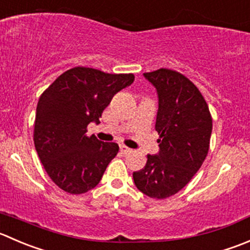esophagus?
<instances>
[{
    "label": "esophagus",
    "instance_id": "1",
    "mask_svg": "<svg viewBox=\"0 0 250 250\" xmlns=\"http://www.w3.org/2000/svg\"><path fill=\"white\" fill-rule=\"evenodd\" d=\"M120 150H121V152H122V154H129L130 151H132V150L129 149V147H127V146H125V145H121L120 146Z\"/></svg>",
    "mask_w": 250,
    "mask_h": 250
}]
</instances>
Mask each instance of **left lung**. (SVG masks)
I'll use <instances>...</instances> for the list:
<instances>
[{"label":"left lung","mask_w":250,"mask_h":250,"mask_svg":"<svg viewBox=\"0 0 250 250\" xmlns=\"http://www.w3.org/2000/svg\"><path fill=\"white\" fill-rule=\"evenodd\" d=\"M159 99L155 129L159 152L133 172L138 189L155 199L178 193L193 178L209 151L212 120L207 101L183 74L161 68L144 73Z\"/></svg>","instance_id":"left-lung-1"}]
</instances>
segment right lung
<instances>
[{
  "label": "right lung",
  "mask_w": 250,
  "mask_h": 250,
  "mask_svg": "<svg viewBox=\"0 0 250 250\" xmlns=\"http://www.w3.org/2000/svg\"><path fill=\"white\" fill-rule=\"evenodd\" d=\"M133 82V74L76 67L61 74L40 96L34 144L43 168L61 189L82 194L101 181L120 147L88 137L86 127L98 125L113 96Z\"/></svg>",
  "instance_id": "add662e5"
}]
</instances>
